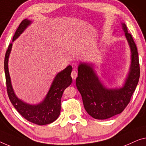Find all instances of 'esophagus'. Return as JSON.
<instances>
[{
  "mask_svg": "<svg viewBox=\"0 0 146 146\" xmlns=\"http://www.w3.org/2000/svg\"><path fill=\"white\" fill-rule=\"evenodd\" d=\"M71 77L73 78V79H75L77 77V72L75 70H73L72 72H71Z\"/></svg>",
  "mask_w": 146,
  "mask_h": 146,
  "instance_id": "34e87169",
  "label": "esophagus"
}]
</instances>
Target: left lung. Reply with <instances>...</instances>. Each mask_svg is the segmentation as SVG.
Listing matches in <instances>:
<instances>
[{
	"label": "left lung",
	"mask_w": 146,
	"mask_h": 146,
	"mask_svg": "<svg viewBox=\"0 0 146 146\" xmlns=\"http://www.w3.org/2000/svg\"><path fill=\"white\" fill-rule=\"evenodd\" d=\"M121 24L131 52L130 70L122 87H106L96 75L93 63L81 62L78 67L76 86L86 111L97 120L110 118L121 113L130 102L139 81L140 69L136 46L126 24Z\"/></svg>",
	"instance_id": "8db88e82"
}]
</instances>
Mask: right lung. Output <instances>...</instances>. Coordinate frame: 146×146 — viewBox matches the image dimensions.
Wrapping results in <instances>:
<instances>
[{
	"label": "right lung",
	"instance_id": "add662e5",
	"mask_svg": "<svg viewBox=\"0 0 146 146\" xmlns=\"http://www.w3.org/2000/svg\"><path fill=\"white\" fill-rule=\"evenodd\" d=\"M32 24L31 20H22L13 36L12 42L16 40ZM12 43L9 44L5 58V72L7 93L14 107L26 120L38 125L50 124L56 120L60 114L61 98L64 90L72 83L71 73L72 67L67 66L58 73L52 82L46 97L40 103L30 104L24 102L16 95L11 83L9 71V58L11 52Z\"/></svg>",
	"mask_w": 146,
	"mask_h": 146
}]
</instances>
